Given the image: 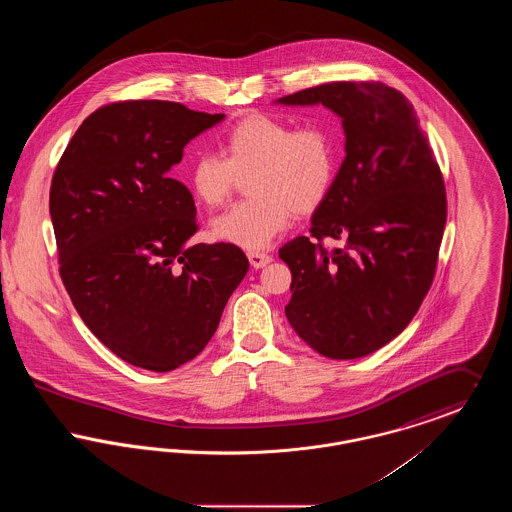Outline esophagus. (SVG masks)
Listing matches in <instances>:
<instances>
[{
    "label": "esophagus",
    "mask_w": 512,
    "mask_h": 512,
    "mask_svg": "<svg viewBox=\"0 0 512 512\" xmlns=\"http://www.w3.org/2000/svg\"><path fill=\"white\" fill-rule=\"evenodd\" d=\"M270 261H272V257H270L268 253H265V251H249V263H251V267H267Z\"/></svg>",
    "instance_id": "1"
}]
</instances>
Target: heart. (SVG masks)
Instances as JSON below:
<instances>
[{"label": "heart", "instance_id": "heart-1", "mask_svg": "<svg viewBox=\"0 0 512 512\" xmlns=\"http://www.w3.org/2000/svg\"><path fill=\"white\" fill-rule=\"evenodd\" d=\"M222 153L197 155L188 172L195 199L209 209L224 207L247 180L249 199L213 222V234L245 249L267 247L292 220L293 211H317L340 169L338 134L326 124L249 115L222 138Z\"/></svg>", "mask_w": 512, "mask_h": 512}]
</instances>
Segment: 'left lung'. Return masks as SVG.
<instances>
[{
	"label": "left lung",
	"mask_w": 512,
	"mask_h": 512,
	"mask_svg": "<svg viewBox=\"0 0 512 512\" xmlns=\"http://www.w3.org/2000/svg\"><path fill=\"white\" fill-rule=\"evenodd\" d=\"M343 119L345 159L309 236L280 247L292 270L286 317L328 359H359L413 320L438 268L445 182L411 101L378 80H341L278 99ZM326 237L346 245L330 252Z\"/></svg>",
	"instance_id": "obj_1"
}]
</instances>
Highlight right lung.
I'll use <instances>...</instances> for the list:
<instances>
[{"label":"right lung","mask_w":512,"mask_h":512,"mask_svg":"<svg viewBox=\"0 0 512 512\" xmlns=\"http://www.w3.org/2000/svg\"><path fill=\"white\" fill-rule=\"evenodd\" d=\"M224 115L176 101L96 109L49 190L59 274L84 324L130 365L169 372L213 338L249 261L234 244H188L194 197L171 178L184 146Z\"/></svg>","instance_id":"obj_1"}]
</instances>
